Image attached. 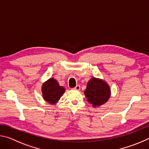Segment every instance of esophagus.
<instances>
[{"mask_svg":"<svg viewBox=\"0 0 149 149\" xmlns=\"http://www.w3.org/2000/svg\"><path fill=\"white\" fill-rule=\"evenodd\" d=\"M74 90H77V91H79L80 90V86L79 85H76L74 88Z\"/></svg>","mask_w":149,"mask_h":149,"instance_id":"1","label":"esophagus"}]
</instances>
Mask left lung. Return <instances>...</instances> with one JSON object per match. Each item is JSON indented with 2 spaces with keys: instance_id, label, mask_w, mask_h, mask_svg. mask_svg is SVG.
I'll use <instances>...</instances> for the list:
<instances>
[{
  "instance_id": "1",
  "label": "left lung",
  "mask_w": 149,
  "mask_h": 149,
  "mask_svg": "<svg viewBox=\"0 0 149 149\" xmlns=\"http://www.w3.org/2000/svg\"><path fill=\"white\" fill-rule=\"evenodd\" d=\"M84 94L87 101L93 104V107H100L109 99L110 89L104 81L92 77L87 83Z\"/></svg>"
}]
</instances>
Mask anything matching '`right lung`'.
I'll use <instances>...</instances> for the list:
<instances>
[{"label": "right lung", "instance_id": "add662e5", "mask_svg": "<svg viewBox=\"0 0 149 149\" xmlns=\"http://www.w3.org/2000/svg\"><path fill=\"white\" fill-rule=\"evenodd\" d=\"M65 91L64 88L60 86L58 82L54 78H50L42 86V97L45 100L52 104L58 101Z\"/></svg>", "mask_w": 149, "mask_h": 149}]
</instances>
